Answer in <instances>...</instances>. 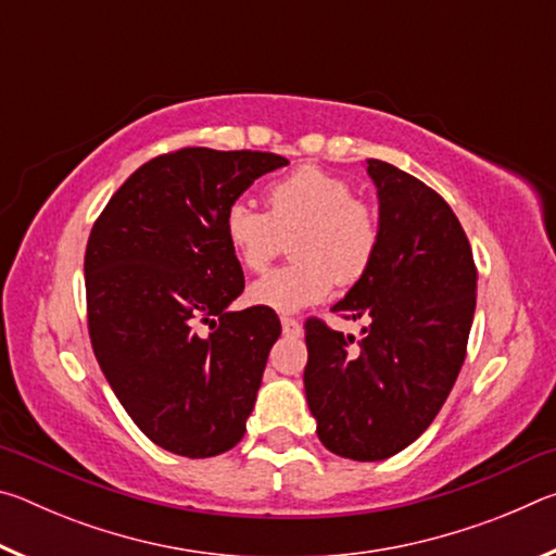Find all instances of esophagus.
<instances>
[{
	"label": "esophagus",
	"mask_w": 556,
	"mask_h": 556,
	"mask_svg": "<svg viewBox=\"0 0 556 556\" xmlns=\"http://www.w3.org/2000/svg\"><path fill=\"white\" fill-rule=\"evenodd\" d=\"M281 331H285V336L289 338H296L301 333V324L291 316H281Z\"/></svg>",
	"instance_id": "34e87169"
}]
</instances>
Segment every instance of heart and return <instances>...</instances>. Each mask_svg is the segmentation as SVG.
<instances>
[{"mask_svg": "<svg viewBox=\"0 0 556 556\" xmlns=\"http://www.w3.org/2000/svg\"><path fill=\"white\" fill-rule=\"evenodd\" d=\"M267 213L235 201L223 232L235 260L248 271H265L285 238H291L294 265L269 271L250 287V301L279 314L318 304L338 285H355L370 269L380 248V220L353 186L318 166H299L265 191Z\"/></svg>", "mask_w": 556, "mask_h": 556, "instance_id": "b5f03b06", "label": "heart"}]
</instances>
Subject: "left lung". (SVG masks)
<instances>
[{
    "mask_svg": "<svg viewBox=\"0 0 556 556\" xmlns=\"http://www.w3.org/2000/svg\"><path fill=\"white\" fill-rule=\"evenodd\" d=\"M380 199V248L331 308L365 318L363 341L304 324V390L316 434L333 454L382 460L425 434L466 357L478 269L464 228L419 178L368 159Z\"/></svg>",
    "mask_w": 556,
    "mask_h": 556,
    "instance_id": "8db88e82",
    "label": "left lung"
}]
</instances>
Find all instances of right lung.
<instances>
[{"instance_id":"add662e5","label":"right lung","mask_w":556,"mask_h":556,"mask_svg":"<svg viewBox=\"0 0 556 556\" xmlns=\"http://www.w3.org/2000/svg\"><path fill=\"white\" fill-rule=\"evenodd\" d=\"M287 164L250 149H176L139 166L90 230L92 351L131 421L172 454L218 456L244 437L281 324L265 306L228 312L244 277L223 218Z\"/></svg>"}]
</instances>
